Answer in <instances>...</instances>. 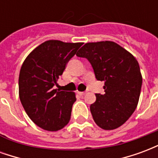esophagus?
I'll return each mask as SVG.
<instances>
[{"label": "esophagus", "instance_id": "esophagus-1", "mask_svg": "<svg viewBox=\"0 0 158 158\" xmlns=\"http://www.w3.org/2000/svg\"><path fill=\"white\" fill-rule=\"evenodd\" d=\"M78 94H79L80 96H85V95L86 92H78Z\"/></svg>", "mask_w": 158, "mask_h": 158}]
</instances>
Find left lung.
Wrapping results in <instances>:
<instances>
[{"instance_id":"left-lung-1","label":"left lung","mask_w":158,"mask_h":158,"mask_svg":"<svg viewBox=\"0 0 158 158\" xmlns=\"http://www.w3.org/2000/svg\"><path fill=\"white\" fill-rule=\"evenodd\" d=\"M76 56L87 59L96 79L105 83V94H96L89 107L94 121L106 130L123 125L139 102L142 76L137 60L113 41L86 43Z\"/></svg>"}]
</instances>
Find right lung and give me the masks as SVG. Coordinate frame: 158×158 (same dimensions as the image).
<instances>
[{
    "mask_svg": "<svg viewBox=\"0 0 158 158\" xmlns=\"http://www.w3.org/2000/svg\"><path fill=\"white\" fill-rule=\"evenodd\" d=\"M82 45L47 40L37 46L23 63L19 98L29 118L41 129L57 131L69 123L75 94L53 87Z\"/></svg>",
    "mask_w": 158,
    "mask_h": 158,
    "instance_id": "obj_1",
    "label": "right lung"
}]
</instances>
